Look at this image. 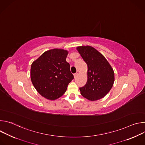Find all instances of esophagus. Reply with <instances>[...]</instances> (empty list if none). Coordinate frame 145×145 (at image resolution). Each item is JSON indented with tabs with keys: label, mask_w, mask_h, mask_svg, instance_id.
Segmentation results:
<instances>
[{
	"label": "esophagus",
	"mask_w": 145,
	"mask_h": 145,
	"mask_svg": "<svg viewBox=\"0 0 145 145\" xmlns=\"http://www.w3.org/2000/svg\"><path fill=\"white\" fill-rule=\"evenodd\" d=\"M77 74H78V73H77V72H76V73H74V74H73V75H74V78H75V77H76V76H77Z\"/></svg>",
	"instance_id": "esophagus-1"
}]
</instances>
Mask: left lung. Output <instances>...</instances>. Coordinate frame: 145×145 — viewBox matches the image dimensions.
<instances>
[{
  "label": "left lung",
  "mask_w": 145,
  "mask_h": 145,
  "mask_svg": "<svg viewBox=\"0 0 145 145\" xmlns=\"http://www.w3.org/2000/svg\"><path fill=\"white\" fill-rule=\"evenodd\" d=\"M88 66V80L84 87L80 88L82 96L95 101L105 97L114 82V72L106 58L91 46L77 48Z\"/></svg>",
  "instance_id": "obj_1"
}]
</instances>
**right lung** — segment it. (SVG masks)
I'll use <instances>...</instances> for the list:
<instances>
[{"instance_id": "right-lung-1", "label": "right lung", "mask_w": 145, "mask_h": 145, "mask_svg": "<svg viewBox=\"0 0 145 145\" xmlns=\"http://www.w3.org/2000/svg\"><path fill=\"white\" fill-rule=\"evenodd\" d=\"M68 52L54 49L44 52L31 64L30 76L37 92L45 98L56 100L63 96L74 78L66 61Z\"/></svg>"}]
</instances>
